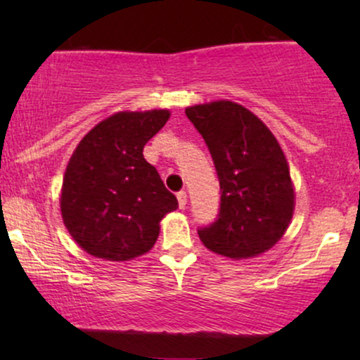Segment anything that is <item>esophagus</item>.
<instances>
[{"label":"esophagus","instance_id":"34e87169","mask_svg":"<svg viewBox=\"0 0 360 360\" xmlns=\"http://www.w3.org/2000/svg\"><path fill=\"white\" fill-rule=\"evenodd\" d=\"M176 196L177 201H179V208H186V205H188V194H186V191H179Z\"/></svg>","mask_w":360,"mask_h":360}]
</instances>
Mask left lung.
<instances>
[{
	"instance_id": "1",
	"label": "left lung",
	"mask_w": 360,
	"mask_h": 360,
	"mask_svg": "<svg viewBox=\"0 0 360 360\" xmlns=\"http://www.w3.org/2000/svg\"><path fill=\"white\" fill-rule=\"evenodd\" d=\"M220 181L217 220L198 229L210 250L247 259L269 250L295 210L289 167L278 140L252 111L232 101L186 108Z\"/></svg>"
}]
</instances>
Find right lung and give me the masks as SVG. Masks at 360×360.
Listing matches in <instances>:
<instances>
[{
	"label": "right lung",
	"mask_w": 360,
	"mask_h": 360,
	"mask_svg": "<svg viewBox=\"0 0 360 360\" xmlns=\"http://www.w3.org/2000/svg\"><path fill=\"white\" fill-rule=\"evenodd\" d=\"M167 110L117 113L81 140L62 183L60 212L72 238L94 257L128 260L152 249L177 200L143 159Z\"/></svg>",
	"instance_id": "1"
}]
</instances>
